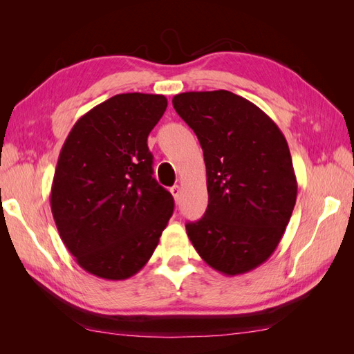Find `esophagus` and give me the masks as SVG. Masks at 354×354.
Segmentation results:
<instances>
[{"label": "esophagus", "instance_id": "obj_1", "mask_svg": "<svg viewBox=\"0 0 354 354\" xmlns=\"http://www.w3.org/2000/svg\"><path fill=\"white\" fill-rule=\"evenodd\" d=\"M169 192H171V195H173L174 201H176V202H178V201H180V195H181V189H180V186H173V187L169 189Z\"/></svg>", "mask_w": 354, "mask_h": 354}]
</instances>
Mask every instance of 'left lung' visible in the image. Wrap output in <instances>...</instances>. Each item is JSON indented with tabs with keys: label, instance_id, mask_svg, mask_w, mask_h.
<instances>
[{
	"label": "left lung",
	"instance_id": "obj_1",
	"mask_svg": "<svg viewBox=\"0 0 354 354\" xmlns=\"http://www.w3.org/2000/svg\"><path fill=\"white\" fill-rule=\"evenodd\" d=\"M173 106L207 167L208 207L186 224L187 236L214 270H254L279 245L297 201L286 138L259 106L226 90L180 93Z\"/></svg>",
	"mask_w": 354,
	"mask_h": 354
}]
</instances>
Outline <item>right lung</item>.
Segmentation results:
<instances>
[{
  "instance_id": "right-lung-1",
  "label": "right lung",
  "mask_w": 354,
  "mask_h": 354,
  "mask_svg": "<svg viewBox=\"0 0 354 354\" xmlns=\"http://www.w3.org/2000/svg\"><path fill=\"white\" fill-rule=\"evenodd\" d=\"M162 94H116L75 122L59 155L50 205L60 238L85 272L124 281L140 272L173 216L152 177L147 136Z\"/></svg>"
}]
</instances>
